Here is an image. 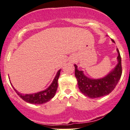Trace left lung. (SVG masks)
<instances>
[{
	"instance_id": "obj_1",
	"label": "left lung",
	"mask_w": 130,
	"mask_h": 130,
	"mask_svg": "<svg viewBox=\"0 0 130 130\" xmlns=\"http://www.w3.org/2000/svg\"><path fill=\"white\" fill-rule=\"evenodd\" d=\"M112 41L114 40L112 39ZM117 50L118 63L114 70L105 77L99 79H91L85 76L82 71H79L75 66V75L78 81V85L81 92L91 98L101 97L108 95L114 90L119 82L122 75L121 58Z\"/></svg>"
}]
</instances>
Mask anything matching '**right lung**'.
<instances>
[{
  "label": "right lung",
  "mask_w": 130,
  "mask_h": 130,
  "mask_svg": "<svg viewBox=\"0 0 130 130\" xmlns=\"http://www.w3.org/2000/svg\"><path fill=\"white\" fill-rule=\"evenodd\" d=\"M61 70L58 71L57 74L54 78V81L51 85L47 88L46 90L41 91V92L36 93L34 94H21L18 92L13 87L17 94L25 101L30 104H42L49 101L54 97L57 90L58 88V80L59 78Z\"/></svg>",
  "instance_id": "1"
}]
</instances>
